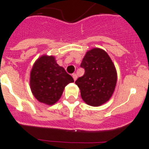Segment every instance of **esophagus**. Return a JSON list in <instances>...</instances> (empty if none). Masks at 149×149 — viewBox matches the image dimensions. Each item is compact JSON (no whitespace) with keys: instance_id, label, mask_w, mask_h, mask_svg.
I'll list each match as a JSON object with an SVG mask.
<instances>
[{"instance_id":"34e87169","label":"esophagus","mask_w":149,"mask_h":149,"mask_svg":"<svg viewBox=\"0 0 149 149\" xmlns=\"http://www.w3.org/2000/svg\"><path fill=\"white\" fill-rule=\"evenodd\" d=\"M72 76H73V80H74V81H76V79H77V75H76V73H73V74L72 75Z\"/></svg>"}]
</instances>
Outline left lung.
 I'll return each mask as SVG.
<instances>
[{
	"mask_svg": "<svg viewBox=\"0 0 149 149\" xmlns=\"http://www.w3.org/2000/svg\"><path fill=\"white\" fill-rule=\"evenodd\" d=\"M84 74L75 81L82 100L91 106H100L112 97L117 83L115 65L108 54L100 48L88 51L81 63Z\"/></svg>",
	"mask_w": 149,
	"mask_h": 149,
	"instance_id": "obj_1",
	"label": "left lung"
}]
</instances>
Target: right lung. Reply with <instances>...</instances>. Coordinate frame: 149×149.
Returning a JSON list of instances; mask_svg holds the SVG:
<instances>
[{
	"label": "right lung",
	"mask_w": 149,
	"mask_h": 149,
	"mask_svg": "<svg viewBox=\"0 0 149 149\" xmlns=\"http://www.w3.org/2000/svg\"><path fill=\"white\" fill-rule=\"evenodd\" d=\"M71 76L58 65L53 56L43 55L33 65L30 74V86L36 99L42 103L54 104L64 88L73 82Z\"/></svg>",
	"instance_id": "obj_1"
}]
</instances>
